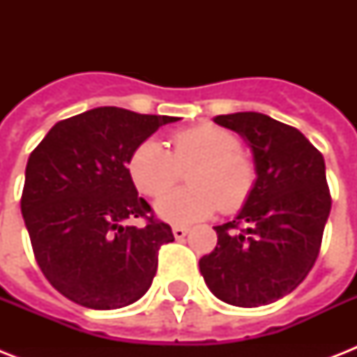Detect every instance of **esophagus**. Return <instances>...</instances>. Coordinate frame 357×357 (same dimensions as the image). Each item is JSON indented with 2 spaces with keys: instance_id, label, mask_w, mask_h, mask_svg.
Returning a JSON list of instances; mask_svg holds the SVG:
<instances>
[{
  "instance_id": "1",
  "label": "esophagus",
  "mask_w": 357,
  "mask_h": 357,
  "mask_svg": "<svg viewBox=\"0 0 357 357\" xmlns=\"http://www.w3.org/2000/svg\"><path fill=\"white\" fill-rule=\"evenodd\" d=\"M172 234L176 238H183L185 235L189 234V228H185V226H172Z\"/></svg>"
}]
</instances>
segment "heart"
I'll return each instance as SVG.
<instances>
[{
	"label": "heart",
	"mask_w": 357,
	"mask_h": 357,
	"mask_svg": "<svg viewBox=\"0 0 357 357\" xmlns=\"http://www.w3.org/2000/svg\"><path fill=\"white\" fill-rule=\"evenodd\" d=\"M172 151L155 139L142 140L129 157L131 181L150 198H159L191 168L187 190L174 191L155 204L159 217L189 224L215 215L241 211L255 189L257 168L229 129L192 126L170 137Z\"/></svg>",
	"instance_id": "1"
}]
</instances>
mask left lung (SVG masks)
<instances>
[{
    "mask_svg": "<svg viewBox=\"0 0 357 357\" xmlns=\"http://www.w3.org/2000/svg\"><path fill=\"white\" fill-rule=\"evenodd\" d=\"M213 120L248 140L257 181L238 217L215 228L218 243L200 259V272L222 302L272 304L304 282L321 252L332 209L324 157L298 129L266 114Z\"/></svg>",
    "mask_w": 357,
    "mask_h": 357,
    "instance_id": "left-lung-1",
    "label": "left lung"
}]
</instances>
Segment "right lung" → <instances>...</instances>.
<instances>
[{"instance_id": "1", "label": "right lung", "mask_w": 357, "mask_h": 357, "mask_svg": "<svg viewBox=\"0 0 357 357\" xmlns=\"http://www.w3.org/2000/svg\"><path fill=\"white\" fill-rule=\"evenodd\" d=\"M176 116L98 107L53 126L25 167L22 215L46 280L75 304L119 310L150 289L162 244L174 241L137 195L128 162ZM144 218L142 229L129 227Z\"/></svg>"}]
</instances>
